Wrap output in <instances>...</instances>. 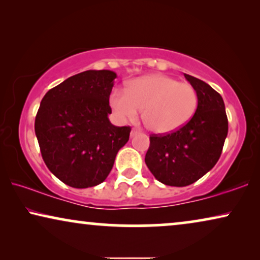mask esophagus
<instances>
[{
	"label": "esophagus",
	"instance_id": "obj_1",
	"mask_svg": "<svg viewBox=\"0 0 260 260\" xmlns=\"http://www.w3.org/2000/svg\"><path fill=\"white\" fill-rule=\"evenodd\" d=\"M138 133H140V131H138V130H136V129H133V130H131V137H134V136H136V135L138 134Z\"/></svg>",
	"mask_w": 260,
	"mask_h": 260
}]
</instances>
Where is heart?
<instances>
[{
    "instance_id": "1",
    "label": "heart",
    "mask_w": 260,
    "mask_h": 260,
    "mask_svg": "<svg viewBox=\"0 0 260 260\" xmlns=\"http://www.w3.org/2000/svg\"><path fill=\"white\" fill-rule=\"evenodd\" d=\"M110 106L120 120H142L149 130L165 135L189 122L198 106V93L188 83L166 74H148L131 80L125 91L113 90Z\"/></svg>"
}]
</instances>
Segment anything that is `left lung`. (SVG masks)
Returning a JSON list of instances; mask_svg holds the SVG:
<instances>
[{
  "label": "left lung",
  "instance_id": "1",
  "mask_svg": "<svg viewBox=\"0 0 260 260\" xmlns=\"http://www.w3.org/2000/svg\"><path fill=\"white\" fill-rule=\"evenodd\" d=\"M198 93L194 116L179 130L151 135L145 165L167 186L184 187L201 179L216 165L229 133L222 97L208 84L184 73Z\"/></svg>",
  "mask_w": 260,
  "mask_h": 260
}]
</instances>
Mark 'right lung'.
<instances>
[{
  "label": "right lung",
  "mask_w": 260,
  "mask_h": 260,
  "mask_svg": "<svg viewBox=\"0 0 260 260\" xmlns=\"http://www.w3.org/2000/svg\"><path fill=\"white\" fill-rule=\"evenodd\" d=\"M116 78L109 70L85 71L42 98L35 135L47 168L67 186L88 188L105 181L129 141L131 127L115 126L108 117Z\"/></svg>",
  "instance_id": "add662e5"
}]
</instances>
